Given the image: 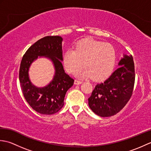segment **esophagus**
I'll use <instances>...</instances> for the list:
<instances>
[{
	"label": "esophagus",
	"instance_id": "1",
	"mask_svg": "<svg viewBox=\"0 0 151 151\" xmlns=\"http://www.w3.org/2000/svg\"><path fill=\"white\" fill-rule=\"evenodd\" d=\"M74 83H75V85H78V84H82V82L81 81H78V80H75V82Z\"/></svg>",
	"mask_w": 151,
	"mask_h": 151
}]
</instances>
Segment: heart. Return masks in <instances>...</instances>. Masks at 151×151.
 <instances>
[{
    "instance_id": "1",
    "label": "heart",
    "mask_w": 151,
    "mask_h": 151,
    "mask_svg": "<svg viewBox=\"0 0 151 151\" xmlns=\"http://www.w3.org/2000/svg\"><path fill=\"white\" fill-rule=\"evenodd\" d=\"M115 51L109 43H104L92 38H85L76 43L75 49L67 50L63 54V63L70 73H76L81 77L102 81L110 75L115 63Z\"/></svg>"
}]
</instances>
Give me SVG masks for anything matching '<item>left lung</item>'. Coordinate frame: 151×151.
<instances>
[{
  "instance_id": "1",
  "label": "left lung",
  "mask_w": 151,
  "mask_h": 151,
  "mask_svg": "<svg viewBox=\"0 0 151 151\" xmlns=\"http://www.w3.org/2000/svg\"><path fill=\"white\" fill-rule=\"evenodd\" d=\"M108 79L97 84L88 99L91 110L101 117H110L123 109L132 97L135 68L132 55H124Z\"/></svg>"
}]
</instances>
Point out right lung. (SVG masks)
<instances>
[{"label": "right lung", "instance_id": "obj_1", "mask_svg": "<svg viewBox=\"0 0 151 151\" xmlns=\"http://www.w3.org/2000/svg\"><path fill=\"white\" fill-rule=\"evenodd\" d=\"M62 42V38L58 36L41 38L29 47L21 60L19 77L22 94L30 106L41 114L51 115L60 111L63 106L66 92L74 84V79L65 73L61 62ZM38 56L50 58L56 70L52 82L41 88L32 85L28 77L31 63Z\"/></svg>", "mask_w": 151, "mask_h": 151}]
</instances>
